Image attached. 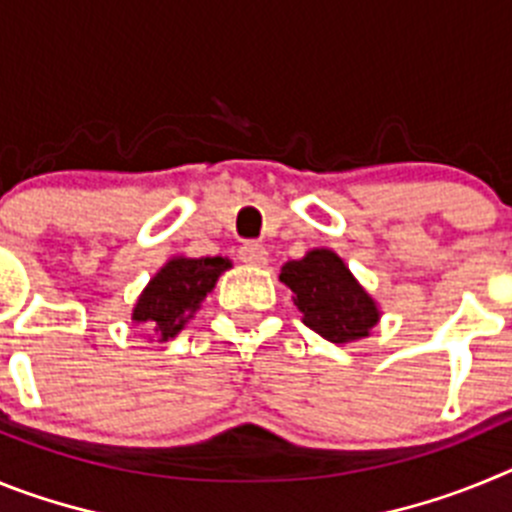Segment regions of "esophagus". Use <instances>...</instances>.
I'll return each mask as SVG.
<instances>
[{
    "label": "esophagus",
    "instance_id": "34e87169",
    "mask_svg": "<svg viewBox=\"0 0 512 512\" xmlns=\"http://www.w3.org/2000/svg\"><path fill=\"white\" fill-rule=\"evenodd\" d=\"M238 256H241L243 264L248 266H266V261H269V251H266L264 246H259V243H246V246L238 251Z\"/></svg>",
    "mask_w": 512,
    "mask_h": 512
}]
</instances>
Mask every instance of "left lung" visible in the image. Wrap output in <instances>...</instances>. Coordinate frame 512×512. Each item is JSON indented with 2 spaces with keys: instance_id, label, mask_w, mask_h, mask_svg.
Masks as SVG:
<instances>
[{
  "instance_id": "obj_1",
  "label": "left lung",
  "mask_w": 512,
  "mask_h": 512,
  "mask_svg": "<svg viewBox=\"0 0 512 512\" xmlns=\"http://www.w3.org/2000/svg\"><path fill=\"white\" fill-rule=\"evenodd\" d=\"M279 282L292 289L302 323L330 343L361 341L382 318L377 300L330 248H312L302 259L287 261Z\"/></svg>"
}]
</instances>
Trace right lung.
<instances>
[{
  "mask_svg": "<svg viewBox=\"0 0 512 512\" xmlns=\"http://www.w3.org/2000/svg\"><path fill=\"white\" fill-rule=\"evenodd\" d=\"M228 256H171L143 287L133 305V323L158 341H169L197 315L202 300L215 289L223 271L230 269Z\"/></svg>",
  "mask_w": 512,
  "mask_h": 512,
  "instance_id": "add662e5",
  "label": "right lung"
}]
</instances>
